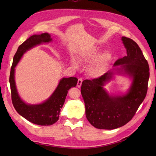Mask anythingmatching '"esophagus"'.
<instances>
[{"label": "esophagus", "instance_id": "obj_1", "mask_svg": "<svg viewBox=\"0 0 156 156\" xmlns=\"http://www.w3.org/2000/svg\"><path fill=\"white\" fill-rule=\"evenodd\" d=\"M82 83V78H79L78 80V82H77V87L78 88H80L81 87Z\"/></svg>", "mask_w": 156, "mask_h": 156}]
</instances>
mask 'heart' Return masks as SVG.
Returning <instances> with one entry per match:
<instances>
[{
	"label": "heart",
	"instance_id": "b5f03b06",
	"mask_svg": "<svg viewBox=\"0 0 156 156\" xmlns=\"http://www.w3.org/2000/svg\"><path fill=\"white\" fill-rule=\"evenodd\" d=\"M99 55H100V49L98 48H92L82 51L79 55L78 59L82 63L89 64L98 58ZM109 60H110V54L108 53H105L94 64L89 68L88 72L90 74L93 76H97L101 74L102 71L105 70ZM72 64L75 68L79 67V63L76 59H72Z\"/></svg>",
	"mask_w": 156,
	"mask_h": 156
}]
</instances>
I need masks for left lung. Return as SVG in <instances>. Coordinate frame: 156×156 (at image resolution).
I'll list each match as a JSON object with an SVG mask.
<instances>
[{
	"instance_id": "obj_1",
	"label": "left lung",
	"mask_w": 156,
	"mask_h": 156,
	"mask_svg": "<svg viewBox=\"0 0 156 156\" xmlns=\"http://www.w3.org/2000/svg\"><path fill=\"white\" fill-rule=\"evenodd\" d=\"M127 55L118 59L114 66L122 65L124 71L133 78L130 90L125 96H110L103 89L105 82L111 79L108 72L97 78L82 82L81 94L84 98L86 117L94 127L114 129L127 124L136 113L146 97L150 78L147 59L135 41L122 37Z\"/></svg>"
}]
</instances>
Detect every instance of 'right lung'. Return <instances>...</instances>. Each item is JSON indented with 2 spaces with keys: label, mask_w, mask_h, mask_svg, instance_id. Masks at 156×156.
<instances>
[{
  "label": "right lung",
  "mask_w": 156,
  "mask_h": 156,
  "mask_svg": "<svg viewBox=\"0 0 156 156\" xmlns=\"http://www.w3.org/2000/svg\"><path fill=\"white\" fill-rule=\"evenodd\" d=\"M51 40L50 35L48 34L34 35L20 45L13 58L9 77L12 102L16 112L31 122L43 126L51 125L58 121L59 112L64 105L68 90L76 87L78 78H64L48 100L40 105H30L21 100L16 91L14 78L15 67L26 51L36 45L48 43Z\"/></svg>",
  "instance_id": "right-lung-1"
}]
</instances>
